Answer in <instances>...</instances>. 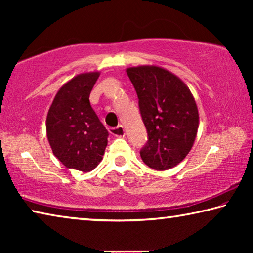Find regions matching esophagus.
<instances>
[{
	"label": "esophagus",
	"instance_id": "obj_1",
	"mask_svg": "<svg viewBox=\"0 0 253 253\" xmlns=\"http://www.w3.org/2000/svg\"><path fill=\"white\" fill-rule=\"evenodd\" d=\"M109 132L113 136L116 137H124L125 136V128H124L123 125H118L117 127H113L109 128Z\"/></svg>",
	"mask_w": 253,
	"mask_h": 253
}]
</instances>
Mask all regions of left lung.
Here are the masks:
<instances>
[{
    "label": "left lung",
    "mask_w": 253,
    "mask_h": 253,
    "mask_svg": "<svg viewBox=\"0 0 253 253\" xmlns=\"http://www.w3.org/2000/svg\"><path fill=\"white\" fill-rule=\"evenodd\" d=\"M138 96L148 140L140 157L148 168L166 170L179 164L193 147L199 110L182 79L158 66L127 68Z\"/></svg>",
    "instance_id": "obj_1"
}]
</instances>
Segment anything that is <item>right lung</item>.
<instances>
[{
  "label": "right lung",
  "instance_id": "1",
  "mask_svg": "<svg viewBox=\"0 0 253 253\" xmlns=\"http://www.w3.org/2000/svg\"><path fill=\"white\" fill-rule=\"evenodd\" d=\"M100 72H84L59 89L46 115V137L53 155L68 169H95L102 160L108 131L91 108L89 96Z\"/></svg>",
  "mask_w": 253,
  "mask_h": 253
}]
</instances>
